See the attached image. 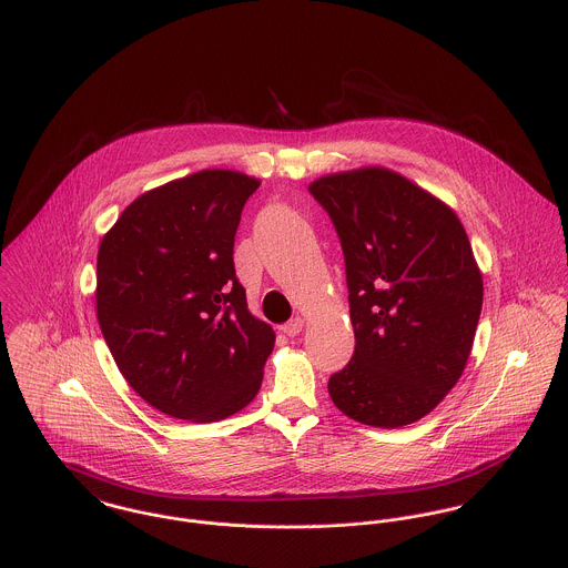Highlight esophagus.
I'll list each match as a JSON object with an SVG mask.
<instances>
[{"mask_svg":"<svg viewBox=\"0 0 568 568\" xmlns=\"http://www.w3.org/2000/svg\"><path fill=\"white\" fill-rule=\"evenodd\" d=\"M303 327H305V321H303L301 316H296V318H292L290 323H285L281 329H283V334H285V336L294 338V336H298V334L303 332Z\"/></svg>","mask_w":568,"mask_h":568,"instance_id":"34e87169","label":"esophagus"}]
</instances>
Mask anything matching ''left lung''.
Segmentation results:
<instances>
[{
  "label": "left lung",
  "instance_id": "8db88e82",
  "mask_svg": "<svg viewBox=\"0 0 568 568\" xmlns=\"http://www.w3.org/2000/svg\"><path fill=\"white\" fill-rule=\"evenodd\" d=\"M341 236L351 362L329 379L342 413L402 428L433 413L467 364L483 307V274L453 209L386 166L310 184Z\"/></svg>",
  "mask_w": 568,
  "mask_h": 568
}]
</instances>
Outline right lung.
Returning a JSON list of instances; mask_svg holds the SVG:
<instances>
[{
	"mask_svg": "<svg viewBox=\"0 0 568 568\" xmlns=\"http://www.w3.org/2000/svg\"><path fill=\"white\" fill-rule=\"evenodd\" d=\"M258 178L204 169L135 197L99 245L97 318L129 386L160 413L222 422L258 393L274 329L250 314L232 247Z\"/></svg>",
	"mask_w": 568,
	"mask_h": 568,
	"instance_id": "right-lung-1",
	"label": "right lung"
}]
</instances>
